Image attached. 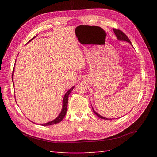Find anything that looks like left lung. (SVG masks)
Wrapping results in <instances>:
<instances>
[{
    "label": "left lung",
    "mask_w": 157,
    "mask_h": 157,
    "mask_svg": "<svg viewBox=\"0 0 157 157\" xmlns=\"http://www.w3.org/2000/svg\"><path fill=\"white\" fill-rule=\"evenodd\" d=\"M113 32H114V33H115V36H116L117 38L119 41H124V42H129L130 44H131L132 46H133V45H132V44L131 43V42H130L129 39L128 38V36H126V35L124 34V33H123L122 31H121V30H119V29H113ZM92 110H93V111H94V113H95V114L98 117L101 118V119H106V120L111 119H109V118L105 117H103V116H102V115H99L98 113H96V112L94 111V109H93V107H92Z\"/></svg>",
    "instance_id": "8db88e82"
}]
</instances>
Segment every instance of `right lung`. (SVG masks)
Masks as SVG:
<instances>
[{"label": "right lung", "instance_id": "obj_1", "mask_svg": "<svg viewBox=\"0 0 157 157\" xmlns=\"http://www.w3.org/2000/svg\"><path fill=\"white\" fill-rule=\"evenodd\" d=\"M37 36V35H36ZM36 36H34V38H32L30 40H29V42H30L31 40H32L33 39L35 38L36 37ZM13 74H14V69H13V75H12V80L13 82ZM75 86H73V87L71 88H70L69 90L67 92L65 93V94L64 96V97H63V106H62V109H61V111L60 112L59 115L53 119L52 121H49L48 123H42V124H40L41 125H43V126H47V125H55V124H56V123H58L59 122H61L63 119L64 118V117L66 115V113H67V103H68V98H69V95L70 93H71V92L72 91V90L74 88ZM33 123V122H32Z\"/></svg>", "mask_w": 157, "mask_h": 157}]
</instances>
